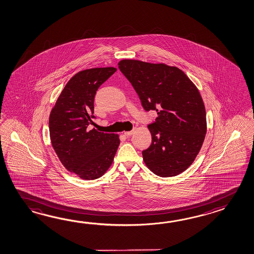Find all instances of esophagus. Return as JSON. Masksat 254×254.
<instances>
[{
    "label": "esophagus",
    "mask_w": 254,
    "mask_h": 254,
    "mask_svg": "<svg viewBox=\"0 0 254 254\" xmlns=\"http://www.w3.org/2000/svg\"><path fill=\"white\" fill-rule=\"evenodd\" d=\"M134 134V130H131V131H127V132H125L124 135L126 136H130V135H132Z\"/></svg>",
    "instance_id": "1"
}]
</instances>
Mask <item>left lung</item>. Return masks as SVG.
Returning <instances> with one entry per match:
<instances>
[{"mask_svg":"<svg viewBox=\"0 0 254 254\" xmlns=\"http://www.w3.org/2000/svg\"><path fill=\"white\" fill-rule=\"evenodd\" d=\"M119 67L145 111L158 115L147 126L152 143L142 151L145 165L161 177L181 174L195 159L206 134L205 108L198 89L181 69L166 64L123 60Z\"/></svg>","mask_w":254,"mask_h":254,"instance_id":"obj_1","label":"left lung"}]
</instances>
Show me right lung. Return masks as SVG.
Returning a JSON list of instances; mask_svg holds the SVG:
<instances>
[{
    "label": "right lung",
    "mask_w": 254,
    "mask_h": 254,
    "mask_svg": "<svg viewBox=\"0 0 254 254\" xmlns=\"http://www.w3.org/2000/svg\"><path fill=\"white\" fill-rule=\"evenodd\" d=\"M116 71V67H109L77 73L63 88L50 115L53 149L67 170L85 180L103 176L113 163L120 143L116 134L89 129L96 119V92Z\"/></svg>",
    "instance_id": "obj_1"
}]
</instances>
